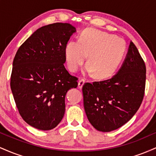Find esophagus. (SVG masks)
<instances>
[{"mask_svg": "<svg viewBox=\"0 0 156 156\" xmlns=\"http://www.w3.org/2000/svg\"><path fill=\"white\" fill-rule=\"evenodd\" d=\"M84 83H85V80L81 79L79 81H78V87L79 89H82V87H83V86L84 85Z\"/></svg>", "mask_w": 156, "mask_h": 156, "instance_id": "34e87169", "label": "esophagus"}]
</instances>
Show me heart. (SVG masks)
<instances>
[{
    "label": "heart",
    "mask_w": 156,
    "mask_h": 156,
    "mask_svg": "<svg viewBox=\"0 0 156 156\" xmlns=\"http://www.w3.org/2000/svg\"><path fill=\"white\" fill-rule=\"evenodd\" d=\"M125 53V44L121 38L94 29L84 31L78 41H69L64 48V57L71 72H77L88 56L85 73L94 74L99 79L115 73Z\"/></svg>",
    "instance_id": "1"
}]
</instances>
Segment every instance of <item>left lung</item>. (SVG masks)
<instances>
[{
  "label": "left lung",
  "instance_id": "8db88e82",
  "mask_svg": "<svg viewBox=\"0 0 156 156\" xmlns=\"http://www.w3.org/2000/svg\"><path fill=\"white\" fill-rule=\"evenodd\" d=\"M145 80V64L130 41L124 62L114 76L83 85V106L89 122L102 132L128 122L140 107Z\"/></svg>",
  "mask_w": 156,
  "mask_h": 156
}]
</instances>
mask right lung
<instances>
[{
  "instance_id": "right-lung-1",
  "label": "right lung",
  "mask_w": 156,
  "mask_h": 156,
  "mask_svg": "<svg viewBox=\"0 0 156 156\" xmlns=\"http://www.w3.org/2000/svg\"><path fill=\"white\" fill-rule=\"evenodd\" d=\"M76 29L56 23L38 28L16 53L11 89L20 114L37 129L49 130L62 121L68 90L77 78L64 67V48Z\"/></svg>"
}]
</instances>
